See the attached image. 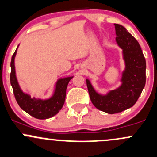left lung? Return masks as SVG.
<instances>
[{
    "mask_svg": "<svg viewBox=\"0 0 157 157\" xmlns=\"http://www.w3.org/2000/svg\"><path fill=\"white\" fill-rule=\"evenodd\" d=\"M116 41L123 49L125 70L122 75V85L106 95L95 91L86 79L90 99L96 108L108 114H116L134 105L146 84V60L136 39L126 28L114 24Z\"/></svg>",
    "mask_w": 157,
    "mask_h": 157,
    "instance_id": "left-lung-1",
    "label": "left lung"
}]
</instances>
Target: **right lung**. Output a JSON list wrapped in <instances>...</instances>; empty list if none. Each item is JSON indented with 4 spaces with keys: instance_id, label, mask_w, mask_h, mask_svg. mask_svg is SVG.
Segmentation results:
<instances>
[{
    "instance_id": "1",
    "label": "right lung",
    "mask_w": 157,
    "mask_h": 157,
    "mask_svg": "<svg viewBox=\"0 0 157 157\" xmlns=\"http://www.w3.org/2000/svg\"><path fill=\"white\" fill-rule=\"evenodd\" d=\"M16 53L17 49L15 50L10 62L11 72H10V78L17 102L21 109L35 118L43 120V119H47L53 117L62 109L64 105L66 88L69 81L73 76L59 79L56 85L53 95L50 98L46 100L36 99L35 98H31L29 94L23 92L17 80L14 66V58Z\"/></svg>"
}]
</instances>
